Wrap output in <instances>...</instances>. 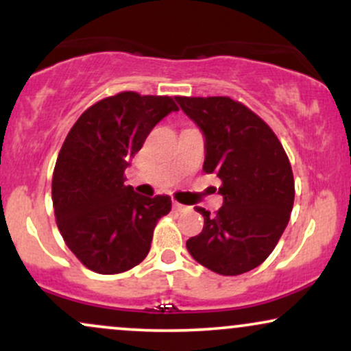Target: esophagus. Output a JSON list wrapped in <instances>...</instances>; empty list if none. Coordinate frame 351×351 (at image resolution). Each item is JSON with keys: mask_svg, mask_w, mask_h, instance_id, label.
<instances>
[{"mask_svg": "<svg viewBox=\"0 0 351 351\" xmlns=\"http://www.w3.org/2000/svg\"><path fill=\"white\" fill-rule=\"evenodd\" d=\"M173 209H175V211H178V213H183V211H186L188 206H184V204L178 203V201H173Z\"/></svg>", "mask_w": 351, "mask_h": 351, "instance_id": "obj_1", "label": "esophagus"}]
</instances>
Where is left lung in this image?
Instances as JSON below:
<instances>
[{
  "instance_id": "obj_1",
  "label": "left lung",
  "mask_w": 351,
  "mask_h": 351,
  "mask_svg": "<svg viewBox=\"0 0 351 351\" xmlns=\"http://www.w3.org/2000/svg\"><path fill=\"white\" fill-rule=\"evenodd\" d=\"M204 136L203 171L223 181V206L189 237L193 259L221 276L261 265L279 243L291 217L293 175L287 155L263 119L229 97H175Z\"/></svg>"
}]
</instances>
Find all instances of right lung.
<instances>
[{"label":"right lung","mask_w":351,"mask_h":351,"mask_svg":"<svg viewBox=\"0 0 351 351\" xmlns=\"http://www.w3.org/2000/svg\"><path fill=\"white\" fill-rule=\"evenodd\" d=\"M178 110L162 95L122 92L79 117L52 175V204L67 247L90 271L119 274L150 251L153 229L171 211L170 196L138 195L123 173L160 120Z\"/></svg>","instance_id":"obj_1"}]
</instances>
